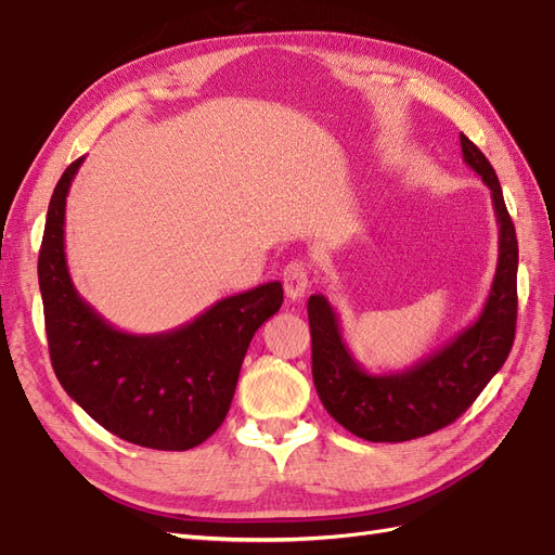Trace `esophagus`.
<instances>
[{"label":"esophagus","instance_id":"obj_1","mask_svg":"<svg viewBox=\"0 0 555 555\" xmlns=\"http://www.w3.org/2000/svg\"><path fill=\"white\" fill-rule=\"evenodd\" d=\"M282 282H284V292H287V296L292 300H300L310 287L308 266L304 261L287 263V266H284V271H282Z\"/></svg>","mask_w":555,"mask_h":555}]
</instances>
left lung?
<instances>
[{
    "instance_id": "obj_1",
    "label": "left lung",
    "mask_w": 555,
    "mask_h": 555,
    "mask_svg": "<svg viewBox=\"0 0 555 555\" xmlns=\"http://www.w3.org/2000/svg\"><path fill=\"white\" fill-rule=\"evenodd\" d=\"M463 159L491 190L498 217V268L475 324L402 373L363 371L343 340L338 314L322 294L308 300L312 379L326 412L367 442H405L440 430L473 405L507 361L516 333L518 243L500 180L461 133Z\"/></svg>"
}]
</instances>
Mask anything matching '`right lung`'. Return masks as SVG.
<instances>
[{"label":"right lung","mask_w":555,"mask_h":555,"mask_svg":"<svg viewBox=\"0 0 555 555\" xmlns=\"http://www.w3.org/2000/svg\"><path fill=\"white\" fill-rule=\"evenodd\" d=\"M76 159L50 198L39 251V289L53 371L99 426L131 444L184 451L206 442L231 408L245 351L282 306V284L217 300L180 328L117 331L74 287L64 255V208Z\"/></svg>","instance_id":"add662e5"}]
</instances>
